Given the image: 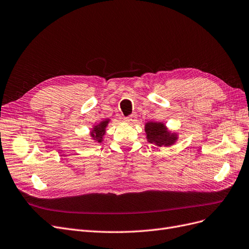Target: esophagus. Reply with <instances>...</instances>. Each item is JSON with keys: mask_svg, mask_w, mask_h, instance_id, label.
Segmentation results:
<instances>
[{"mask_svg": "<svg viewBox=\"0 0 249 249\" xmlns=\"http://www.w3.org/2000/svg\"><path fill=\"white\" fill-rule=\"evenodd\" d=\"M136 119H137V115L133 114V115H130V116H127L124 120H125V122H127V123L134 124V123H136V121H137Z\"/></svg>", "mask_w": 249, "mask_h": 249, "instance_id": "34e87169", "label": "esophagus"}]
</instances>
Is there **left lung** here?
<instances>
[{
  "label": "left lung",
  "mask_w": 249,
  "mask_h": 249,
  "mask_svg": "<svg viewBox=\"0 0 249 249\" xmlns=\"http://www.w3.org/2000/svg\"><path fill=\"white\" fill-rule=\"evenodd\" d=\"M146 139L149 142H155L158 145H169L176 142V134H169L161 123H146Z\"/></svg>",
  "instance_id": "obj_1"
}]
</instances>
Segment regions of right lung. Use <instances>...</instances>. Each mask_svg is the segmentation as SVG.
I'll list each match as a JSON object with an SVG mask.
<instances>
[{
  "mask_svg": "<svg viewBox=\"0 0 249 249\" xmlns=\"http://www.w3.org/2000/svg\"><path fill=\"white\" fill-rule=\"evenodd\" d=\"M107 123H108V121L101 122L98 126H95L94 130L92 131V136H93L98 142H100L101 140H103V136L105 135V130H106V127H107Z\"/></svg>",
  "mask_w": 249,
  "mask_h": 249,
  "instance_id": "1",
  "label": "right lung"
}]
</instances>
